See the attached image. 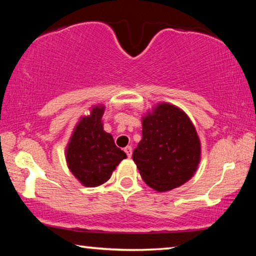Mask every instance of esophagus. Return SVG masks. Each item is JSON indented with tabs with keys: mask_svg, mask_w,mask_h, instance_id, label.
Listing matches in <instances>:
<instances>
[{
	"mask_svg": "<svg viewBox=\"0 0 256 256\" xmlns=\"http://www.w3.org/2000/svg\"><path fill=\"white\" fill-rule=\"evenodd\" d=\"M124 151H125V154H126L128 157L131 158V156H132V146H128L126 148L124 149Z\"/></svg>",
	"mask_w": 256,
	"mask_h": 256,
	"instance_id": "obj_1",
	"label": "esophagus"
}]
</instances>
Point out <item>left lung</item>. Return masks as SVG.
Segmentation results:
<instances>
[{
	"label": "left lung",
	"instance_id": "obj_1",
	"mask_svg": "<svg viewBox=\"0 0 256 256\" xmlns=\"http://www.w3.org/2000/svg\"><path fill=\"white\" fill-rule=\"evenodd\" d=\"M201 146L188 115L170 104H159L142 118V140L133 151L142 180L166 192L188 182L200 162Z\"/></svg>",
	"mask_w": 256,
	"mask_h": 256
}]
</instances>
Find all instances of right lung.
Segmentation results:
<instances>
[{
	"instance_id": "obj_1",
	"label": "right lung",
	"mask_w": 256,
	"mask_h": 256,
	"mask_svg": "<svg viewBox=\"0 0 256 256\" xmlns=\"http://www.w3.org/2000/svg\"><path fill=\"white\" fill-rule=\"evenodd\" d=\"M104 110L102 106L94 107L92 115L78 123L66 149L68 168L88 188L107 182L116 166L126 158L110 134L104 131Z\"/></svg>"
}]
</instances>
